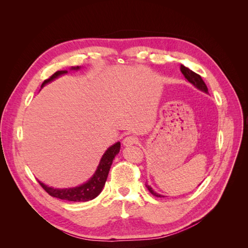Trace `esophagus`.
Returning a JSON list of instances; mask_svg holds the SVG:
<instances>
[{"instance_id":"esophagus-1","label":"esophagus","mask_w":248,"mask_h":248,"mask_svg":"<svg viewBox=\"0 0 248 248\" xmlns=\"http://www.w3.org/2000/svg\"><path fill=\"white\" fill-rule=\"evenodd\" d=\"M137 142H138V139H136L134 137H127L123 140L124 146H130V145H133V144H137Z\"/></svg>"}]
</instances>
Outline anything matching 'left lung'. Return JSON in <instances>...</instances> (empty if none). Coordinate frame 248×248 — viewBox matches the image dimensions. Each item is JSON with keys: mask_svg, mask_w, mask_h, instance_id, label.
Masks as SVG:
<instances>
[{"mask_svg": "<svg viewBox=\"0 0 248 248\" xmlns=\"http://www.w3.org/2000/svg\"><path fill=\"white\" fill-rule=\"evenodd\" d=\"M180 70H181V72H182L183 76L185 77V78L188 80L190 84H192L197 89H199L200 91L208 94V88L204 82V80L202 79L201 76H199V74H197L196 72H193L192 70H190L189 68H187V67H185L183 65H181V67H180ZM146 186H147L148 190L151 192L153 196H155L157 198H164V196H162V194H159V193H157L156 191H154L152 187L150 185L146 184Z\"/></svg>", "mask_w": 248, "mask_h": 248, "instance_id": "obj_1", "label": "left lung"}]
</instances>
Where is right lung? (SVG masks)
Here are the masks:
<instances>
[{"instance_id": "1", "label": "right lung", "mask_w": 248, "mask_h": 248, "mask_svg": "<svg viewBox=\"0 0 248 248\" xmlns=\"http://www.w3.org/2000/svg\"><path fill=\"white\" fill-rule=\"evenodd\" d=\"M80 67H71L70 70H79ZM68 73L67 70H60L56 73L52 74V76L44 80L41 85V88H43L48 82L52 81L54 79L58 78L59 77L64 76V74ZM120 147L121 144L120 141H117L116 144L110 146L104 154L102 155L100 162L97 167V170H95L94 175L90 178L87 182L84 184H80L76 187H69V188H54V187L47 186L41 181H38L39 184L42 186V188L46 190L49 196L58 198L61 200L66 201H71V202H88L95 199L96 197L99 196V193L102 191L104 184L108 176V171L110 169V166L114 160L115 156L118 155L120 152Z\"/></svg>"}]
</instances>
